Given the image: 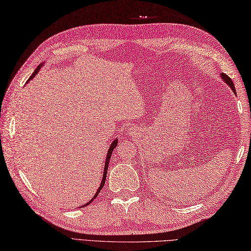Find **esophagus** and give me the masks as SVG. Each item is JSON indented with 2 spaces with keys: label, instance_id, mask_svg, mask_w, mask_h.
Instances as JSON below:
<instances>
[{
  "label": "esophagus",
  "instance_id": "34e87169",
  "mask_svg": "<svg viewBox=\"0 0 251 251\" xmlns=\"http://www.w3.org/2000/svg\"><path fill=\"white\" fill-rule=\"evenodd\" d=\"M132 133H133V131H129V133H127V134H129V135H132Z\"/></svg>",
  "mask_w": 251,
  "mask_h": 251
}]
</instances>
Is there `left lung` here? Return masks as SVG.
<instances>
[{
    "instance_id": "1",
    "label": "left lung",
    "mask_w": 251,
    "mask_h": 251,
    "mask_svg": "<svg viewBox=\"0 0 251 251\" xmlns=\"http://www.w3.org/2000/svg\"><path fill=\"white\" fill-rule=\"evenodd\" d=\"M221 77H222V79H223V81H224L226 84H227L228 86L231 88V91H233V92L236 94L234 83H233V81H231V79L227 76V75H226L225 73H221Z\"/></svg>"
}]
</instances>
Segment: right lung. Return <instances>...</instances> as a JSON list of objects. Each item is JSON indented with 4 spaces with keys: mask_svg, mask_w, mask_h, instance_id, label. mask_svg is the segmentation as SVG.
<instances>
[{
    "mask_svg": "<svg viewBox=\"0 0 251 251\" xmlns=\"http://www.w3.org/2000/svg\"><path fill=\"white\" fill-rule=\"evenodd\" d=\"M41 67H42V64H39L37 67V69L34 71V73H32L31 75H30V77L28 78V81H27V83L28 82H30L32 78H34L36 75L39 73V70L41 69ZM118 145V139H116V140H113L112 141V143L110 144V146L109 148H108V153H107V156H106V162H105V168H103V173H102V179H101V182H100V186H99V188L97 189V191H96V193H95V196L93 197V199H91L89 200L88 202H86L85 203V204L83 205V207L84 206H86V205H88L89 203H92L94 200L96 199V197L98 196V193L100 192V190L102 189V187H103V184H105V181H106V177H107V170H108V166H109V162H110V157H111V154H112V151L116 149V146Z\"/></svg>",
    "mask_w": 251,
    "mask_h": 251,
    "instance_id": "add662e5",
    "label": "right lung"
}]
</instances>
